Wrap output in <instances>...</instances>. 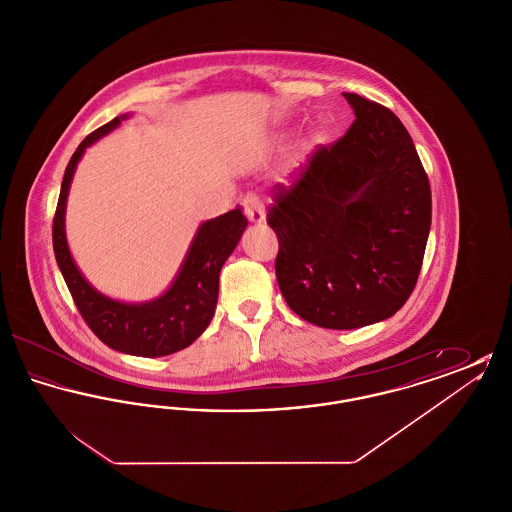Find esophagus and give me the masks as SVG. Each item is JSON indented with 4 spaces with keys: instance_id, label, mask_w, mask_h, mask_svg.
<instances>
[{
    "instance_id": "34e87169",
    "label": "esophagus",
    "mask_w": 512,
    "mask_h": 512,
    "mask_svg": "<svg viewBox=\"0 0 512 512\" xmlns=\"http://www.w3.org/2000/svg\"><path fill=\"white\" fill-rule=\"evenodd\" d=\"M242 207H244L245 217L251 222H263L265 220V203L257 194H247L242 199Z\"/></svg>"
}]
</instances>
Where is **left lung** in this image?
<instances>
[{
	"label": "left lung",
	"mask_w": 512,
	"mask_h": 512,
	"mask_svg": "<svg viewBox=\"0 0 512 512\" xmlns=\"http://www.w3.org/2000/svg\"><path fill=\"white\" fill-rule=\"evenodd\" d=\"M343 98L355 121L313 151L292 186H274L267 213L286 303L332 330L380 322L405 305L432 222L430 180L403 122L359 94Z\"/></svg>",
	"instance_id": "8db88e82"
}]
</instances>
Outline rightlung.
<instances>
[{
    "instance_id": "obj_1",
    "label": "right lung",
    "mask_w": 512,
    "mask_h": 512,
    "mask_svg": "<svg viewBox=\"0 0 512 512\" xmlns=\"http://www.w3.org/2000/svg\"><path fill=\"white\" fill-rule=\"evenodd\" d=\"M126 117L88 134L67 165L53 217V251L78 313L90 330L115 351L138 357L171 355L194 343L209 326L219 299V274L224 261L244 234L247 219L240 209L228 211L199 226L194 244L171 290L144 305H126L103 297L78 272L65 238V203L76 163L84 149L119 126Z\"/></svg>"
}]
</instances>
